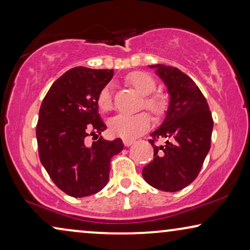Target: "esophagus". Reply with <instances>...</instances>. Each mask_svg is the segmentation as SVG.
Returning a JSON list of instances; mask_svg holds the SVG:
<instances>
[{"label": "esophagus", "instance_id": "obj_1", "mask_svg": "<svg viewBox=\"0 0 250 250\" xmlns=\"http://www.w3.org/2000/svg\"><path fill=\"white\" fill-rule=\"evenodd\" d=\"M134 143H135L134 140H129V138H125V140H123V144H125V146H130V145H132Z\"/></svg>", "mask_w": 250, "mask_h": 250}]
</instances>
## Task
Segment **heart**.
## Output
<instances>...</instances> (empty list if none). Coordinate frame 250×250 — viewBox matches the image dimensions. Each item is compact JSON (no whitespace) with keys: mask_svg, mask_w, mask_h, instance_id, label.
<instances>
[{"mask_svg":"<svg viewBox=\"0 0 250 250\" xmlns=\"http://www.w3.org/2000/svg\"><path fill=\"white\" fill-rule=\"evenodd\" d=\"M127 82L135 87L142 96H146L144 99V105L147 109L154 114H162L166 108V100L163 96H158L153 92L156 90V81L150 75L142 71L131 72L127 76ZM97 106L100 112L108 113L113 108L112 102V87L110 85H106L99 91L97 96ZM151 119L146 113H137V114L127 115L119 114L115 115L108 121L109 131L114 136H119L122 138L138 137L144 134L150 128Z\"/></svg>","mask_w":250,"mask_h":250,"instance_id":"heart-1","label":"heart"}]
</instances>
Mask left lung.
<instances>
[{"label": "left lung", "instance_id": "1", "mask_svg": "<svg viewBox=\"0 0 250 250\" xmlns=\"http://www.w3.org/2000/svg\"><path fill=\"white\" fill-rule=\"evenodd\" d=\"M169 94L168 108L150 140L153 162L142 170L145 181L163 191H179L197 178L210 150L213 120L207 99L195 82L175 67L153 64ZM165 139L157 147L154 141Z\"/></svg>", "mask_w": 250, "mask_h": 250}]
</instances>
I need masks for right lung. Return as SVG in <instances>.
I'll return each instance as SVG.
<instances>
[{"label":"right lung","instance_id":"right-lung-1","mask_svg":"<svg viewBox=\"0 0 250 250\" xmlns=\"http://www.w3.org/2000/svg\"><path fill=\"white\" fill-rule=\"evenodd\" d=\"M107 69L72 68L50 86L40 106L37 141L40 162L65 194L85 197L100 191L109 180L110 159L121 152V138L100 136L91 146L87 136L107 128L100 118L97 96L112 80Z\"/></svg>","mask_w":250,"mask_h":250}]
</instances>
